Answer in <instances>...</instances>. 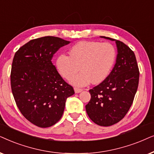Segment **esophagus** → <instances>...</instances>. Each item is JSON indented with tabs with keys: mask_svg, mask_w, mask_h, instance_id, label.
I'll use <instances>...</instances> for the list:
<instances>
[{
	"mask_svg": "<svg viewBox=\"0 0 154 154\" xmlns=\"http://www.w3.org/2000/svg\"><path fill=\"white\" fill-rule=\"evenodd\" d=\"M75 92L76 94H78V93H80V92H82L83 91V89H79V88H75Z\"/></svg>",
	"mask_w": 154,
	"mask_h": 154,
	"instance_id": "1",
	"label": "esophagus"
}]
</instances>
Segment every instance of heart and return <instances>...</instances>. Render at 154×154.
I'll use <instances>...</instances> for the list:
<instances>
[{
  "instance_id": "obj_1",
  "label": "heart",
  "mask_w": 154,
  "mask_h": 154,
  "mask_svg": "<svg viewBox=\"0 0 154 154\" xmlns=\"http://www.w3.org/2000/svg\"><path fill=\"white\" fill-rule=\"evenodd\" d=\"M69 55H59L56 66L66 79L80 69L81 72L70 79V83L76 87H85L91 81L94 84L101 82L110 74L116 60V48L108 42H79L69 48Z\"/></svg>"
}]
</instances>
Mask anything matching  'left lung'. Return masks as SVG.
<instances>
[{"label": "left lung", "mask_w": 154, "mask_h": 154, "mask_svg": "<svg viewBox=\"0 0 154 154\" xmlns=\"http://www.w3.org/2000/svg\"><path fill=\"white\" fill-rule=\"evenodd\" d=\"M101 37L116 42V63L110 75L89 90L91 99L86 110L94 123L108 127L120 121L130 110L138 88L139 71L134 53L126 44Z\"/></svg>", "instance_id": "8db88e82"}]
</instances>
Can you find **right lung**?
Here are the masks:
<instances>
[{"instance_id": "1", "label": "right lung", "mask_w": 154, "mask_h": 154, "mask_svg": "<svg viewBox=\"0 0 154 154\" xmlns=\"http://www.w3.org/2000/svg\"><path fill=\"white\" fill-rule=\"evenodd\" d=\"M69 43L55 36L35 38L14 56L10 82L15 103L24 118L39 128L58 122L67 98L75 94L51 61L57 51Z\"/></svg>"}]
</instances>
